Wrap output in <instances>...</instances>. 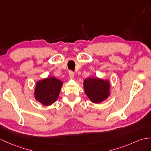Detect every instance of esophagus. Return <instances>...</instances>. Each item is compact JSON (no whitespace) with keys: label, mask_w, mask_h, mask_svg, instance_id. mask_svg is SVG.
I'll return each mask as SVG.
<instances>
[{"label":"esophagus","mask_w":151,"mask_h":151,"mask_svg":"<svg viewBox=\"0 0 151 151\" xmlns=\"http://www.w3.org/2000/svg\"><path fill=\"white\" fill-rule=\"evenodd\" d=\"M68 74L70 79H73V78H74V73H73L72 71H69Z\"/></svg>","instance_id":"34e87169"}]
</instances>
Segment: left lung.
Wrapping results in <instances>:
<instances>
[{"label": "left lung", "mask_w": 151, "mask_h": 151, "mask_svg": "<svg viewBox=\"0 0 151 151\" xmlns=\"http://www.w3.org/2000/svg\"><path fill=\"white\" fill-rule=\"evenodd\" d=\"M83 85L84 92L93 103H101L110 95V84L108 80L88 78L84 79Z\"/></svg>", "instance_id": "8db88e82"}]
</instances>
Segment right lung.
Returning a JSON list of instances; mask_svg holds the SVG:
<instances>
[{
    "label": "right lung",
    "mask_w": 151,
    "mask_h": 151,
    "mask_svg": "<svg viewBox=\"0 0 151 151\" xmlns=\"http://www.w3.org/2000/svg\"><path fill=\"white\" fill-rule=\"evenodd\" d=\"M63 82L54 77L38 81L35 88V99L44 106H50L57 100Z\"/></svg>",
    "instance_id": "obj_1"
}]
</instances>
